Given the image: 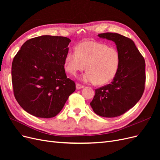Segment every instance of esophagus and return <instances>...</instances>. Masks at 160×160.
<instances>
[{
  "label": "esophagus",
  "instance_id": "esophagus-1",
  "mask_svg": "<svg viewBox=\"0 0 160 160\" xmlns=\"http://www.w3.org/2000/svg\"><path fill=\"white\" fill-rule=\"evenodd\" d=\"M83 88H84V85H81L80 83H77L76 84V88L77 89H82Z\"/></svg>",
  "mask_w": 160,
  "mask_h": 160
}]
</instances>
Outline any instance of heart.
<instances>
[{
	"instance_id": "obj_1",
	"label": "heart",
	"mask_w": 160,
	"mask_h": 160,
	"mask_svg": "<svg viewBox=\"0 0 160 160\" xmlns=\"http://www.w3.org/2000/svg\"><path fill=\"white\" fill-rule=\"evenodd\" d=\"M121 62L119 51L114 47L95 41H86L69 49L65 57V70L75 75L77 72L88 71L82 77L85 82L106 84L117 75Z\"/></svg>"
}]
</instances>
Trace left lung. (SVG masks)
Masks as SVG:
<instances>
[{
    "mask_svg": "<svg viewBox=\"0 0 160 160\" xmlns=\"http://www.w3.org/2000/svg\"><path fill=\"white\" fill-rule=\"evenodd\" d=\"M98 36L115 42L121 62L111 83L95 89L90 105L98 115L115 118L132 108L141 99L146 83V63L131 38L115 32L101 33Z\"/></svg>",
    "mask_w": 160,
    "mask_h": 160,
    "instance_id": "obj_1",
    "label": "left lung"
}]
</instances>
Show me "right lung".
Masks as SVG:
<instances>
[{
	"instance_id": "1",
	"label": "right lung",
	"mask_w": 160,
	"mask_h": 160,
	"mask_svg": "<svg viewBox=\"0 0 160 160\" xmlns=\"http://www.w3.org/2000/svg\"><path fill=\"white\" fill-rule=\"evenodd\" d=\"M69 38L43 35L27 41L12 62L14 95L21 107L35 117L51 118L59 113L75 91L67 78L65 57Z\"/></svg>"
}]
</instances>
